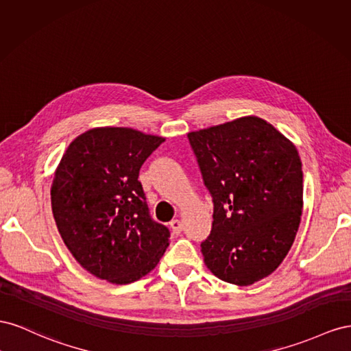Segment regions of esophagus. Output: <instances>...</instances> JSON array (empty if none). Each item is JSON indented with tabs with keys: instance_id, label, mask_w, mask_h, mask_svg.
<instances>
[{
	"instance_id": "esophagus-1",
	"label": "esophagus",
	"mask_w": 351,
	"mask_h": 351,
	"mask_svg": "<svg viewBox=\"0 0 351 351\" xmlns=\"http://www.w3.org/2000/svg\"><path fill=\"white\" fill-rule=\"evenodd\" d=\"M170 228H172V231L175 232V234H179L182 231V228H184V225H182V222L179 219H173L172 222H170Z\"/></svg>"
}]
</instances>
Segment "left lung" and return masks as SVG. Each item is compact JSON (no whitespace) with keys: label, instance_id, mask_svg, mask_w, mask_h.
Masks as SVG:
<instances>
[{"label":"left lung","instance_id":"obj_1","mask_svg":"<svg viewBox=\"0 0 351 351\" xmlns=\"http://www.w3.org/2000/svg\"><path fill=\"white\" fill-rule=\"evenodd\" d=\"M213 197L204 263L225 282L269 276L291 248L302 220L303 172L295 145L266 120L244 116L189 132Z\"/></svg>","mask_w":351,"mask_h":351}]
</instances>
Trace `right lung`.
<instances>
[{
	"label": "right lung",
	"instance_id": "obj_1",
	"mask_svg": "<svg viewBox=\"0 0 351 351\" xmlns=\"http://www.w3.org/2000/svg\"><path fill=\"white\" fill-rule=\"evenodd\" d=\"M163 136L132 128H93L69 144L56 169L51 208L76 262L107 282L145 276L169 245L170 232L149 217L139 169Z\"/></svg>",
	"mask_w": 351,
	"mask_h": 351
}]
</instances>
